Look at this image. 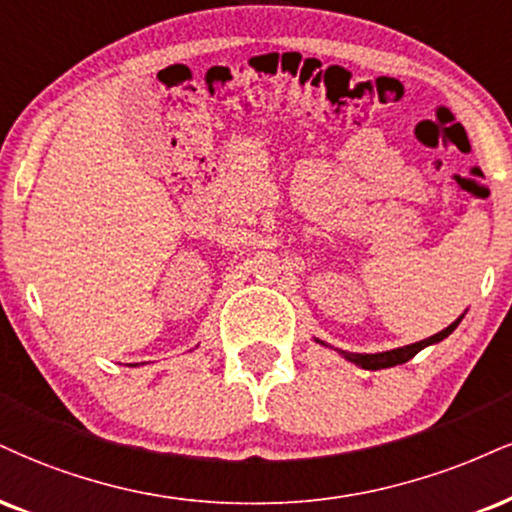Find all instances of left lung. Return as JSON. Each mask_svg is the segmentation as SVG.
<instances>
[{
  "instance_id": "1",
  "label": "left lung",
  "mask_w": 512,
  "mask_h": 512,
  "mask_svg": "<svg viewBox=\"0 0 512 512\" xmlns=\"http://www.w3.org/2000/svg\"><path fill=\"white\" fill-rule=\"evenodd\" d=\"M465 315H460L458 319H455L453 324H448L446 329L439 331V334L424 338V341H417V343H410V346H403V348H393V350H386V353H348V350H338L334 348L338 355L346 357L348 362H353V365L362 367V369H372V372H377V369H386V367H396V365H403V362H408L415 357L420 350H424L427 346H434V343H441L443 338H448L453 334L455 329H458V324L463 322ZM317 343H322V346H329V343L319 341V338H315Z\"/></svg>"
}]
</instances>
